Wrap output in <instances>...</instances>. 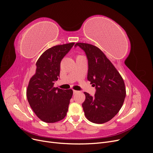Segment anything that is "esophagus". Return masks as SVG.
Returning <instances> with one entry per match:
<instances>
[{
  "instance_id": "1",
  "label": "esophagus",
  "mask_w": 153,
  "mask_h": 153,
  "mask_svg": "<svg viewBox=\"0 0 153 153\" xmlns=\"http://www.w3.org/2000/svg\"><path fill=\"white\" fill-rule=\"evenodd\" d=\"M73 94H76V93H77V92H78V91H75V90H73Z\"/></svg>"
}]
</instances>
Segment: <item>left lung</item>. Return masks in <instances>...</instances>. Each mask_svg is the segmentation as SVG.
I'll use <instances>...</instances> for the list:
<instances>
[{"label": "left lung", "mask_w": 153, "mask_h": 153, "mask_svg": "<svg viewBox=\"0 0 153 153\" xmlns=\"http://www.w3.org/2000/svg\"><path fill=\"white\" fill-rule=\"evenodd\" d=\"M84 51L88 60L87 80L96 87L94 96L84 92L82 103L86 118L96 124L109 121L121 108L126 97V88L122 76L109 59L96 46L77 43Z\"/></svg>", "instance_id": "1"}]
</instances>
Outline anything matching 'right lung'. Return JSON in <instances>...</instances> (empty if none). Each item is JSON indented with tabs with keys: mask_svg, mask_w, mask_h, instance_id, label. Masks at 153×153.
Returning <instances> with one entry per match:
<instances>
[{
	"mask_svg": "<svg viewBox=\"0 0 153 153\" xmlns=\"http://www.w3.org/2000/svg\"><path fill=\"white\" fill-rule=\"evenodd\" d=\"M75 45L70 43L57 45L45 51L36 62L35 75L27 89V98L31 108L41 121L53 123L66 115L72 89L54 87L58 80L61 62Z\"/></svg>",
	"mask_w": 153,
	"mask_h": 153,
	"instance_id": "right-lung-1",
	"label": "right lung"
}]
</instances>
